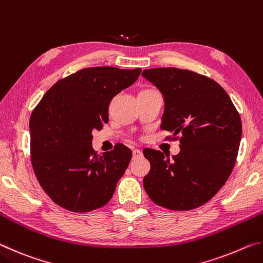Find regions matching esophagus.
<instances>
[{"label": "esophagus", "mask_w": 263, "mask_h": 263, "mask_svg": "<svg viewBox=\"0 0 263 263\" xmlns=\"http://www.w3.org/2000/svg\"><path fill=\"white\" fill-rule=\"evenodd\" d=\"M132 153H133V158H138V157H141V155H142L141 151L140 149H137V148L133 149Z\"/></svg>", "instance_id": "1"}]
</instances>
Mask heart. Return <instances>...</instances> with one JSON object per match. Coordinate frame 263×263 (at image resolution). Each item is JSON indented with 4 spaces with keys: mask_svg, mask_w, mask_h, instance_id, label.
Wrapping results in <instances>:
<instances>
[{
    "mask_svg": "<svg viewBox=\"0 0 263 263\" xmlns=\"http://www.w3.org/2000/svg\"><path fill=\"white\" fill-rule=\"evenodd\" d=\"M149 90H152V89H145V90H141L140 92H142V91H149Z\"/></svg>",
    "mask_w": 263,
    "mask_h": 263,
    "instance_id": "b5f03b06",
    "label": "heart"
}]
</instances>
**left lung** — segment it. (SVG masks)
<instances>
[{
  "instance_id": "8db88e82",
  "label": "left lung",
  "mask_w": 263,
  "mask_h": 263,
  "mask_svg": "<svg viewBox=\"0 0 263 263\" xmlns=\"http://www.w3.org/2000/svg\"><path fill=\"white\" fill-rule=\"evenodd\" d=\"M161 92V128L180 138L173 160L144 149L151 169L144 188L152 201L169 210L203 205L220 190L232 173L241 140V119L230 96L216 81L179 68L142 72Z\"/></svg>"
}]
</instances>
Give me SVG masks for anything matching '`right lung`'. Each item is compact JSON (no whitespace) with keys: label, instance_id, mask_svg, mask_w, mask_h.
I'll use <instances>...</instances> for the list:
<instances>
[{"label":"right lung","instance_id":"1","mask_svg":"<svg viewBox=\"0 0 263 263\" xmlns=\"http://www.w3.org/2000/svg\"><path fill=\"white\" fill-rule=\"evenodd\" d=\"M141 69L91 67L53 84L31 114V161L44 191L73 212L102 208L132 158L117 144L97 155L92 131L109 122L114 97L137 81Z\"/></svg>","mask_w":263,"mask_h":263}]
</instances>
